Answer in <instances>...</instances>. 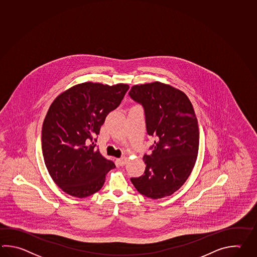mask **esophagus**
I'll use <instances>...</instances> for the list:
<instances>
[{
	"label": "esophagus",
	"instance_id": "esophagus-1",
	"mask_svg": "<svg viewBox=\"0 0 257 257\" xmlns=\"http://www.w3.org/2000/svg\"><path fill=\"white\" fill-rule=\"evenodd\" d=\"M127 160H128V158H127V157H122L119 158V159H117L116 161L118 163V165L121 167V166H124V165H125L126 163H127Z\"/></svg>",
	"mask_w": 257,
	"mask_h": 257
}]
</instances>
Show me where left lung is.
<instances>
[{"mask_svg":"<svg viewBox=\"0 0 257 257\" xmlns=\"http://www.w3.org/2000/svg\"><path fill=\"white\" fill-rule=\"evenodd\" d=\"M129 95L144 107L147 134L156 138L152 153L143 157L145 173L132 178V183L147 198L162 199L180 189L192 172L199 151L198 120L188 96L168 84L135 85Z\"/></svg>","mask_w":257,"mask_h":257,"instance_id":"left-lung-1","label":"left lung"}]
</instances>
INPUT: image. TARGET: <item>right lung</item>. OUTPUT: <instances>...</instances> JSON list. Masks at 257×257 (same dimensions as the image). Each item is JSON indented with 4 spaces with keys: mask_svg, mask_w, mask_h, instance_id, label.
Listing matches in <instances>:
<instances>
[{
    "mask_svg": "<svg viewBox=\"0 0 257 257\" xmlns=\"http://www.w3.org/2000/svg\"><path fill=\"white\" fill-rule=\"evenodd\" d=\"M128 89L127 84L84 82L65 90L50 105L43 122V157L50 177L64 192L77 198L90 196L115 168L100 155L93 138Z\"/></svg>",
    "mask_w": 257,
    "mask_h": 257,
    "instance_id": "add662e5",
    "label": "right lung"
}]
</instances>
